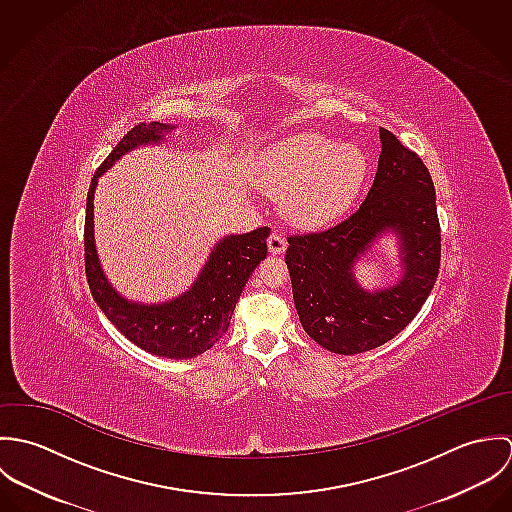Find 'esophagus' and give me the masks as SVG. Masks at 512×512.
<instances>
[{
	"label": "esophagus",
	"mask_w": 512,
	"mask_h": 512,
	"mask_svg": "<svg viewBox=\"0 0 512 512\" xmlns=\"http://www.w3.org/2000/svg\"><path fill=\"white\" fill-rule=\"evenodd\" d=\"M286 246H288V240H286V236L282 234V232H272L270 234V238H268V248H270V252L272 254H282L284 250H286Z\"/></svg>",
	"instance_id": "34e87169"
}]
</instances>
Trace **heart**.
<instances>
[{
  "instance_id": "1",
  "label": "heart",
  "mask_w": 512,
  "mask_h": 512,
  "mask_svg": "<svg viewBox=\"0 0 512 512\" xmlns=\"http://www.w3.org/2000/svg\"><path fill=\"white\" fill-rule=\"evenodd\" d=\"M270 183L288 195L293 219L317 224L341 215L361 191L366 163L353 146L315 132L295 134L268 151Z\"/></svg>"
}]
</instances>
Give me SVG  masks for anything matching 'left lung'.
<instances>
[{
  "mask_svg": "<svg viewBox=\"0 0 512 512\" xmlns=\"http://www.w3.org/2000/svg\"><path fill=\"white\" fill-rule=\"evenodd\" d=\"M380 142L374 183L361 207L325 230L288 236L299 321L315 343L337 355H359L396 337L438 280L441 230L432 175L392 132L380 128ZM386 229L401 236L405 276L388 291L368 294L352 278V266Z\"/></svg>",
  "mask_w": 512,
  "mask_h": 512,
  "instance_id": "obj_1",
  "label": "left lung"
}]
</instances>
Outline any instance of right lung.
I'll list each match as a JSON object with an SVG mask.
<instances>
[{"label": "right lung", "mask_w": 512, "mask_h": 512, "mask_svg": "<svg viewBox=\"0 0 512 512\" xmlns=\"http://www.w3.org/2000/svg\"><path fill=\"white\" fill-rule=\"evenodd\" d=\"M173 130L169 124H138L112 149V153L96 169L88 197L84 219V268L90 293L104 315L134 345L167 359H193L209 351L230 325L236 301L244 290L250 274L268 254V226H260L246 234L226 236L211 252V258L199 280L181 297L142 305L118 295L108 284L94 246V189L98 177L126 151L144 144H155L163 132Z\"/></svg>", "instance_id": "obj_1"}]
</instances>
